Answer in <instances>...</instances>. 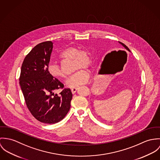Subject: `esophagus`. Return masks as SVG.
<instances>
[{
	"label": "esophagus",
	"mask_w": 160,
	"mask_h": 160,
	"mask_svg": "<svg viewBox=\"0 0 160 160\" xmlns=\"http://www.w3.org/2000/svg\"><path fill=\"white\" fill-rule=\"evenodd\" d=\"M77 89L78 88H73L71 89V91L73 93V94H74V93H75L76 92V91H77Z\"/></svg>",
	"instance_id": "34e87169"
}]
</instances>
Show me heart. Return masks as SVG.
Here are the masks:
<instances>
[{
	"label": "heart",
	"mask_w": 160,
	"mask_h": 160,
	"mask_svg": "<svg viewBox=\"0 0 160 160\" xmlns=\"http://www.w3.org/2000/svg\"><path fill=\"white\" fill-rule=\"evenodd\" d=\"M59 57L62 59H73L75 70L89 68L91 64V58L88 52L85 50H80L79 48L74 47L64 49L59 54ZM47 70L54 78H61L64 77L59 65L56 62H50L48 65ZM89 77L90 74L87 71L80 69L66 80V85L70 88L84 85L88 82Z\"/></svg>",
	"instance_id": "1"
}]
</instances>
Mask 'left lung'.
Here are the masks:
<instances>
[{
    "mask_svg": "<svg viewBox=\"0 0 160 160\" xmlns=\"http://www.w3.org/2000/svg\"><path fill=\"white\" fill-rule=\"evenodd\" d=\"M119 43H120V44H121V45H122V46L124 47V48H125L126 50H128V52H130V50H129V48L127 47V46H126V45H124V43H122V42H119ZM102 65H103V64H102V66H101V70H102V66H103Z\"/></svg>",
    "mask_w": 160,
    "mask_h": 160,
    "instance_id": "left-lung-1",
    "label": "left lung"
}]
</instances>
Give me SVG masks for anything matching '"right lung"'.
Returning <instances> with one entry per match:
<instances>
[{"label": "right lung", "mask_w": 160, "mask_h": 160, "mask_svg": "<svg viewBox=\"0 0 160 160\" xmlns=\"http://www.w3.org/2000/svg\"><path fill=\"white\" fill-rule=\"evenodd\" d=\"M53 45L48 41L34 47L23 61L19 77L28 109L37 120L47 124L58 123L65 117L72 98L69 88L56 92L64 88V85L47 70Z\"/></svg>", "instance_id": "obj_1"}]
</instances>
